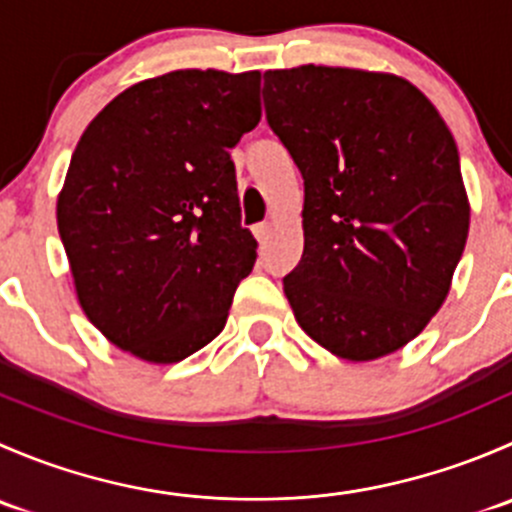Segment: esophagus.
Returning <instances> with one entry per match:
<instances>
[{
	"mask_svg": "<svg viewBox=\"0 0 512 512\" xmlns=\"http://www.w3.org/2000/svg\"><path fill=\"white\" fill-rule=\"evenodd\" d=\"M252 232H255L257 242H260V245H265V242L270 240L272 225H270V223H260V225H255V227H252Z\"/></svg>",
	"mask_w": 512,
	"mask_h": 512,
	"instance_id": "esophagus-1",
	"label": "esophagus"
}]
</instances>
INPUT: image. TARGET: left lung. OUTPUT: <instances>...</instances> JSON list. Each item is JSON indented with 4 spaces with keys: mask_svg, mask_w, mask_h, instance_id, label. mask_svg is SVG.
<instances>
[{
    "mask_svg": "<svg viewBox=\"0 0 512 512\" xmlns=\"http://www.w3.org/2000/svg\"><path fill=\"white\" fill-rule=\"evenodd\" d=\"M262 96L304 178V252L282 280L294 319L339 359L406 347L446 302L471 225L446 121L381 71H265Z\"/></svg>",
    "mask_w": 512,
    "mask_h": 512,
    "instance_id": "8db88e82",
    "label": "left lung"
}]
</instances>
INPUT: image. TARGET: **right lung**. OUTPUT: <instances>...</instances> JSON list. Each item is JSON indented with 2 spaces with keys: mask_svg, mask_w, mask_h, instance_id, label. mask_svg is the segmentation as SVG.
<instances>
[{
  "mask_svg": "<svg viewBox=\"0 0 512 512\" xmlns=\"http://www.w3.org/2000/svg\"><path fill=\"white\" fill-rule=\"evenodd\" d=\"M260 71L183 69L133 84L81 136L56 223L98 332L175 364L223 332L257 240L230 148L260 123Z\"/></svg>",
  "mask_w": 512,
  "mask_h": 512,
  "instance_id": "obj_1",
  "label": "right lung"
}]
</instances>
